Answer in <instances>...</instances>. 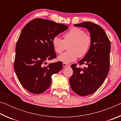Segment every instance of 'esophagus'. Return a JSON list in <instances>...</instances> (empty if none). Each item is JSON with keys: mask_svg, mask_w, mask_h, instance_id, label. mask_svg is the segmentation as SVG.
Instances as JSON below:
<instances>
[{"mask_svg": "<svg viewBox=\"0 0 121 121\" xmlns=\"http://www.w3.org/2000/svg\"><path fill=\"white\" fill-rule=\"evenodd\" d=\"M63 67H69V65L68 64H67V63H63Z\"/></svg>", "mask_w": 121, "mask_h": 121, "instance_id": "esophagus-1", "label": "esophagus"}]
</instances>
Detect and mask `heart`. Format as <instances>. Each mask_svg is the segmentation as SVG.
<instances>
[{
	"mask_svg": "<svg viewBox=\"0 0 121 121\" xmlns=\"http://www.w3.org/2000/svg\"><path fill=\"white\" fill-rule=\"evenodd\" d=\"M63 39L58 36L53 38L52 43L55 52L60 54L68 46L67 52L58 57V60L68 63L82 58L89 52L92 43V38L84 30L79 28H73L63 35Z\"/></svg>",
	"mask_w": 121,
	"mask_h": 121,
	"instance_id": "1",
	"label": "heart"
}]
</instances>
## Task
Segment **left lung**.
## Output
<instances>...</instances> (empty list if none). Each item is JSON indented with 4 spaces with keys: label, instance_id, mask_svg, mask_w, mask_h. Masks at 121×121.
I'll list each match as a JSON object with an SVG mask.
<instances>
[{
    "label": "left lung",
    "instance_id": "8db88e82",
    "mask_svg": "<svg viewBox=\"0 0 121 121\" xmlns=\"http://www.w3.org/2000/svg\"><path fill=\"white\" fill-rule=\"evenodd\" d=\"M86 28L92 38L89 52L79 61V65L86 67L77 68L76 64L71 65L73 74L69 79L73 91L81 96L91 95L97 91L105 81L109 70L110 42L101 26L91 22L74 24Z\"/></svg>",
    "mask_w": 121,
    "mask_h": 121
}]
</instances>
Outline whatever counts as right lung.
<instances>
[{"instance_id": "obj_1", "label": "right lung", "mask_w": 121, "mask_h": 121, "mask_svg": "<svg viewBox=\"0 0 121 121\" xmlns=\"http://www.w3.org/2000/svg\"><path fill=\"white\" fill-rule=\"evenodd\" d=\"M68 26L36 18L24 26L16 43L14 68L22 86L30 92L40 94L50 87L51 76L62 68L61 61L44 66L56 57L52 41Z\"/></svg>"}]
</instances>
